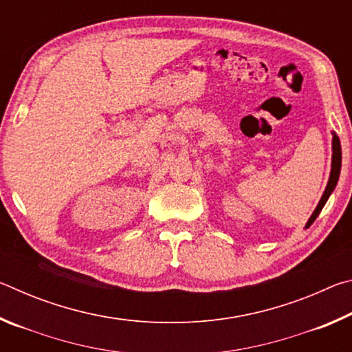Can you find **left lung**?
<instances>
[{
  "mask_svg": "<svg viewBox=\"0 0 352 352\" xmlns=\"http://www.w3.org/2000/svg\"><path fill=\"white\" fill-rule=\"evenodd\" d=\"M340 169H342V147H340V140H338V136L333 133V138H332V169H331V177H329V182H327V186L323 192V197L318 201L317 208H315L314 214L309 219V222L306 223V228H309L314 223V220L318 217V214L323 210L324 204L329 199V195L332 194L333 188H336V184L338 182V175H340Z\"/></svg>",
  "mask_w": 352,
  "mask_h": 352,
  "instance_id": "left-lung-1",
  "label": "left lung"
}]
</instances>
